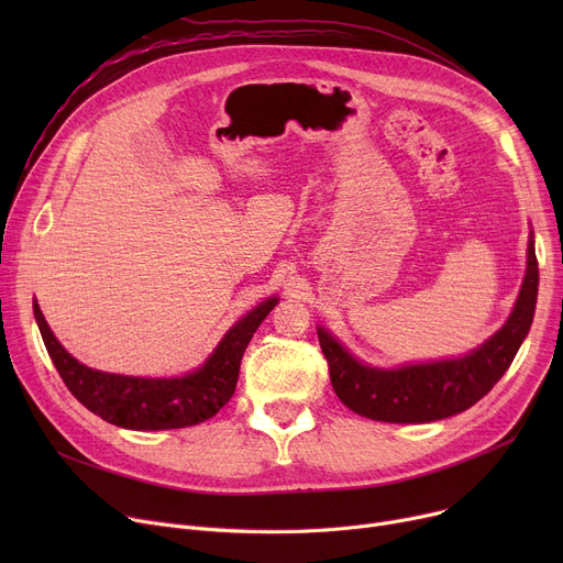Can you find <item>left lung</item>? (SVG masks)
Wrapping results in <instances>:
<instances>
[{"instance_id":"obj_1","label":"left lung","mask_w":563,"mask_h":563,"mask_svg":"<svg viewBox=\"0 0 563 563\" xmlns=\"http://www.w3.org/2000/svg\"><path fill=\"white\" fill-rule=\"evenodd\" d=\"M537 294L539 262L534 242H529L527 274L511 317L486 344L456 361L376 369L361 365L333 335L319 329L331 386L346 408L378 422L418 424L456 416L488 395L514 363L534 319Z\"/></svg>"}]
</instances>
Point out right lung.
<instances>
[{"label": "right lung", "mask_w": 563, "mask_h": 563, "mask_svg": "<svg viewBox=\"0 0 563 563\" xmlns=\"http://www.w3.org/2000/svg\"><path fill=\"white\" fill-rule=\"evenodd\" d=\"M276 303L278 299H266L236 321L207 363L183 378H139L86 367L58 344L38 303H34V314L58 376L79 404L115 427L159 431L200 424L230 401L244 351Z\"/></svg>", "instance_id": "add662e5"}]
</instances>
